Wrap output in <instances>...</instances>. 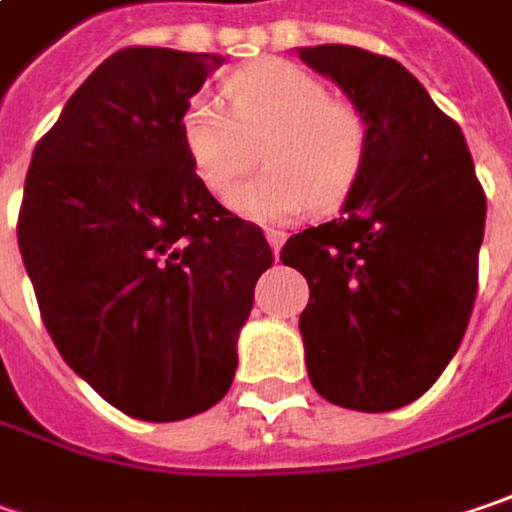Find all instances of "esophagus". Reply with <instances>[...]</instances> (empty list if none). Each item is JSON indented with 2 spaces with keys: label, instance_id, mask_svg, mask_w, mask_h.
I'll use <instances>...</instances> for the list:
<instances>
[{
  "label": "esophagus",
  "instance_id": "obj_1",
  "mask_svg": "<svg viewBox=\"0 0 512 512\" xmlns=\"http://www.w3.org/2000/svg\"><path fill=\"white\" fill-rule=\"evenodd\" d=\"M265 236H268V242H270V247H273V253L279 256V250H282V244H285V233H282V230H268Z\"/></svg>",
  "mask_w": 512,
  "mask_h": 512
}]
</instances>
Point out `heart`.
Segmentation results:
<instances>
[{"instance_id":"obj_1","label":"heart","mask_w":512,"mask_h":512,"mask_svg":"<svg viewBox=\"0 0 512 512\" xmlns=\"http://www.w3.org/2000/svg\"><path fill=\"white\" fill-rule=\"evenodd\" d=\"M221 100H190L181 112V146L192 172L213 192L227 195L255 160L263 138L269 167L233 189L230 207L253 221L285 224L317 204H340L360 181L371 149L366 112L331 97L317 74L288 60L244 65L221 83Z\"/></svg>"}]
</instances>
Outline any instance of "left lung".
<instances>
[{
  "mask_svg": "<svg viewBox=\"0 0 512 512\" xmlns=\"http://www.w3.org/2000/svg\"><path fill=\"white\" fill-rule=\"evenodd\" d=\"M299 60L371 126L343 213L279 253L311 288L299 317L305 366L328 403L392 412L418 400L464 340L487 198L461 126L397 60L354 45L299 48Z\"/></svg>",
  "mask_w": 512,
  "mask_h": 512,
  "instance_id": "1",
  "label": "left lung"
}]
</instances>
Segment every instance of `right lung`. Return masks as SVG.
<instances>
[{
  "label": "right lung",
  "mask_w": 512,
  "mask_h": 512,
  "mask_svg": "<svg viewBox=\"0 0 512 512\" xmlns=\"http://www.w3.org/2000/svg\"><path fill=\"white\" fill-rule=\"evenodd\" d=\"M224 63L123 48L34 149L16 239L63 360L138 421H184L227 395L236 340L273 253L192 172L181 112Z\"/></svg>",
  "instance_id": "obj_1"
}]
</instances>
